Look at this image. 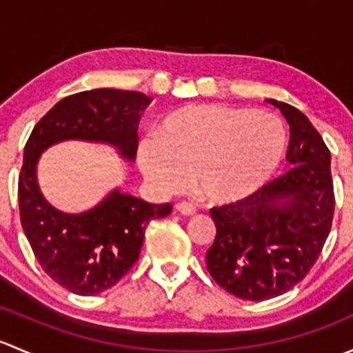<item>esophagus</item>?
Segmentation results:
<instances>
[{"label": "esophagus", "instance_id": "1", "mask_svg": "<svg viewBox=\"0 0 353 353\" xmlns=\"http://www.w3.org/2000/svg\"><path fill=\"white\" fill-rule=\"evenodd\" d=\"M176 210L181 213V215H186V216L194 215V212H196V210H194V206L190 205V203H177Z\"/></svg>", "mask_w": 353, "mask_h": 353}]
</instances>
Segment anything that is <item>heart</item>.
I'll use <instances>...</instances> for the list:
<instances>
[{"instance_id": "1", "label": "heart", "mask_w": 353, "mask_h": 353, "mask_svg": "<svg viewBox=\"0 0 353 353\" xmlns=\"http://www.w3.org/2000/svg\"><path fill=\"white\" fill-rule=\"evenodd\" d=\"M288 131L279 116L222 104L167 114L138 147L143 176L162 191L191 186L215 206L241 205L268 186L285 162Z\"/></svg>"}]
</instances>
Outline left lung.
I'll list each match as a JSON object with an SVG mask.
<instances>
[{
	"label": "left lung",
	"mask_w": 353,
	"mask_h": 353,
	"mask_svg": "<svg viewBox=\"0 0 353 353\" xmlns=\"http://www.w3.org/2000/svg\"><path fill=\"white\" fill-rule=\"evenodd\" d=\"M290 126L292 169L241 205L210 210L216 227L206 268L220 287L244 301L290 290L321 254L334 212L331 155L311 121L268 99Z\"/></svg>",
	"instance_id": "8db88e82"
}]
</instances>
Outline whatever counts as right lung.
I'll return each instance as SVG.
<instances>
[{"instance_id": "obj_1", "label": "right lung", "mask_w": 353, "mask_h": 353, "mask_svg": "<svg viewBox=\"0 0 353 353\" xmlns=\"http://www.w3.org/2000/svg\"><path fill=\"white\" fill-rule=\"evenodd\" d=\"M148 104L141 92H80L49 110L25 145L19 179L23 232L42 270L73 294L97 295L116 285L137 263L150 220L169 215L172 205H154L114 188L85 212H61L42 194L37 163L48 148L70 140L110 145L133 162L138 121Z\"/></svg>"}]
</instances>
